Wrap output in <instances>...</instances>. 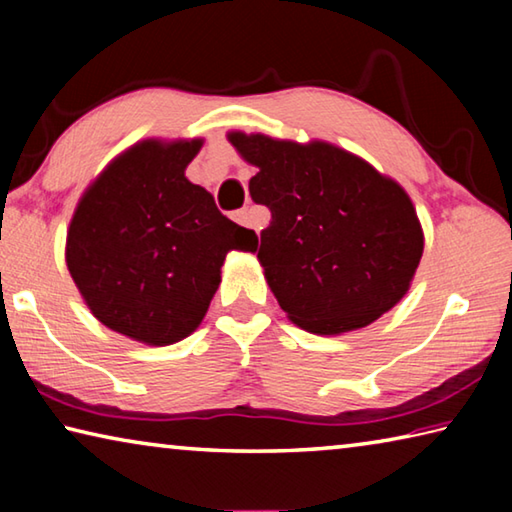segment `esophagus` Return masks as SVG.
Masks as SVG:
<instances>
[{"label": "esophagus", "instance_id": "34e87169", "mask_svg": "<svg viewBox=\"0 0 512 512\" xmlns=\"http://www.w3.org/2000/svg\"><path fill=\"white\" fill-rule=\"evenodd\" d=\"M232 219H235L239 225H248L250 223V216H248V210H237L235 214H232Z\"/></svg>", "mask_w": 512, "mask_h": 512}]
</instances>
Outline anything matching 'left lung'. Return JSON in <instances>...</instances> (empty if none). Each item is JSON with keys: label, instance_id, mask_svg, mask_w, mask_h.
<instances>
[{"label": "left lung", "instance_id": "left-lung-1", "mask_svg": "<svg viewBox=\"0 0 512 512\" xmlns=\"http://www.w3.org/2000/svg\"><path fill=\"white\" fill-rule=\"evenodd\" d=\"M228 140L257 167L248 189L271 223L255 250L291 323L334 336L370 325L404 298L424 235L393 178L327 142L241 131Z\"/></svg>", "mask_w": 512, "mask_h": 512}]
</instances>
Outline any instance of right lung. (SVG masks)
<instances>
[{"mask_svg":"<svg viewBox=\"0 0 512 512\" xmlns=\"http://www.w3.org/2000/svg\"><path fill=\"white\" fill-rule=\"evenodd\" d=\"M201 146L137 142L85 189L69 223L65 262L85 305L133 341H183L207 314L225 255L257 248L253 230L187 180Z\"/></svg>","mask_w":512,"mask_h":512,"instance_id":"1","label":"right lung"}]
</instances>
